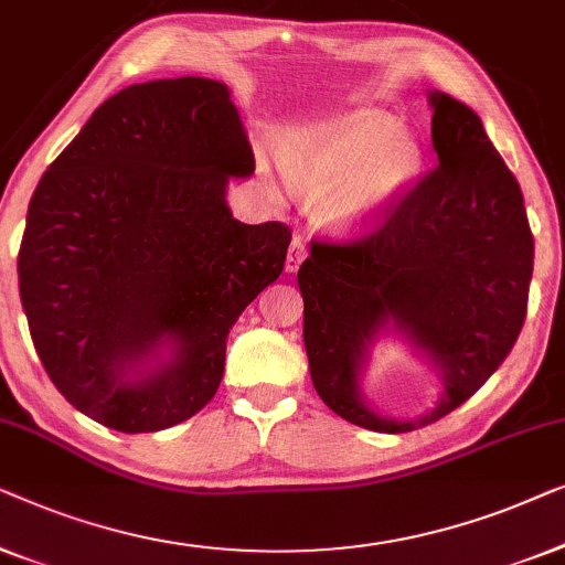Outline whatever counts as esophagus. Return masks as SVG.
<instances>
[{
  "mask_svg": "<svg viewBox=\"0 0 565 565\" xmlns=\"http://www.w3.org/2000/svg\"><path fill=\"white\" fill-rule=\"evenodd\" d=\"M307 256V243L305 237H294L291 245H289V256H286V271H297L301 266V260Z\"/></svg>",
  "mask_w": 565,
  "mask_h": 565,
  "instance_id": "esophagus-1",
  "label": "esophagus"
}]
</instances>
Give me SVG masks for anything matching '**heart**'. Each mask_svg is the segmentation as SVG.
Listing matches in <instances>:
<instances>
[{
	"label": "heart",
	"instance_id": "obj_1",
	"mask_svg": "<svg viewBox=\"0 0 565 565\" xmlns=\"http://www.w3.org/2000/svg\"><path fill=\"white\" fill-rule=\"evenodd\" d=\"M419 146L381 113H359L294 140L284 171L307 200H322V217L359 227L399 200L419 171Z\"/></svg>",
	"mask_w": 565,
	"mask_h": 565
}]
</instances>
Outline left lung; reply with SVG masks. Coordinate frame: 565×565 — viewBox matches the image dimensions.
<instances>
[{
    "mask_svg": "<svg viewBox=\"0 0 565 565\" xmlns=\"http://www.w3.org/2000/svg\"><path fill=\"white\" fill-rule=\"evenodd\" d=\"M438 163L359 235L315 237L299 266L305 345L320 399L373 433L438 423L487 384L527 317L535 241L518 179L479 115L433 94ZM394 319L441 365L446 394L423 420L394 424L360 402L364 343Z\"/></svg>",
    "mask_w": 565,
    "mask_h": 565,
    "instance_id": "obj_1",
    "label": "left lung"
}]
</instances>
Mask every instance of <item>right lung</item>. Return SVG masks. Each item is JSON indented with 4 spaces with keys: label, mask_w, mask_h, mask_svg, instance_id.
<instances>
[{
    "label": "right lung",
    "mask_w": 565,
    "mask_h": 565,
    "mask_svg": "<svg viewBox=\"0 0 565 565\" xmlns=\"http://www.w3.org/2000/svg\"><path fill=\"white\" fill-rule=\"evenodd\" d=\"M256 158L225 84H132L94 109L28 206L18 276L55 388L120 433H156L217 394L230 328L284 271L291 230L245 225L230 177ZM161 342L178 359L126 371Z\"/></svg>",
    "instance_id": "add662e5"
}]
</instances>
